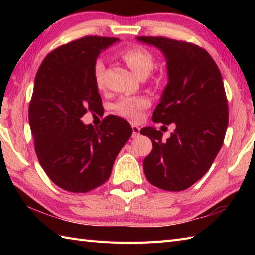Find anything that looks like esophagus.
Wrapping results in <instances>:
<instances>
[{
    "label": "esophagus",
    "mask_w": 255,
    "mask_h": 255,
    "mask_svg": "<svg viewBox=\"0 0 255 255\" xmlns=\"http://www.w3.org/2000/svg\"><path fill=\"white\" fill-rule=\"evenodd\" d=\"M132 138H137L140 134V127L137 125H132Z\"/></svg>",
    "instance_id": "obj_1"
}]
</instances>
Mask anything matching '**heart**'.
I'll list each match as a JSON object with an SVG mask.
<instances>
[{
  "instance_id": "obj_1",
  "label": "heart",
  "mask_w": 255,
  "mask_h": 255,
  "mask_svg": "<svg viewBox=\"0 0 255 255\" xmlns=\"http://www.w3.org/2000/svg\"><path fill=\"white\" fill-rule=\"evenodd\" d=\"M122 57L129 67L139 77H147L155 66V59L151 52L142 48L131 47L124 50ZM104 62L97 59L93 66V77L95 84L99 89L104 86ZM149 105L148 100L142 96H123L114 106L118 114L130 121H138L141 118L142 112Z\"/></svg>"
}]
</instances>
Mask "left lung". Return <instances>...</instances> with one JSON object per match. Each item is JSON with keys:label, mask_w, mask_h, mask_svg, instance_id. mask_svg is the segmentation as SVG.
<instances>
[{"label": "left lung", "mask_w": 255, "mask_h": 255, "mask_svg": "<svg viewBox=\"0 0 255 255\" xmlns=\"http://www.w3.org/2000/svg\"><path fill=\"white\" fill-rule=\"evenodd\" d=\"M137 39L159 48L166 59L169 83L152 121L175 124L166 141L155 128L141 129L152 141L144 174L164 191H184L205 175L223 147L229 118L223 78L209 53L192 42L160 36Z\"/></svg>", "instance_id": "1"}]
</instances>
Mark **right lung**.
<instances>
[{
  "mask_svg": "<svg viewBox=\"0 0 255 255\" xmlns=\"http://www.w3.org/2000/svg\"><path fill=\"white\" fill-rule=\"evenodd\" d=\"M118 38L85 36L48 53L38 69L28 118L37 158L57 186L86 193L111 176L119 151L131 137L127 121L108 115L99 127L81 121L103 110L93 66Z\"/></svg>",
  "mask_w": 255,
  "mask_h": 255,
  "instance_id": "add662e5",
  "label": "right lung"
}]
</instances>
